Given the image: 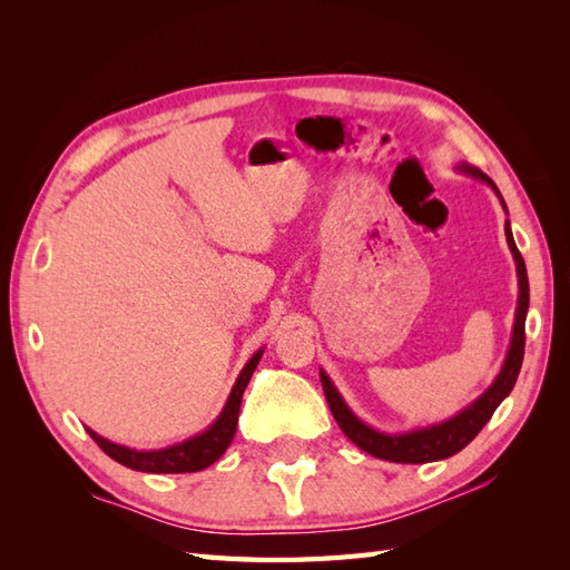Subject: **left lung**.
<instances>
[{
  "mask_svg": "<svg viewBox=\"0 0 570 570\" xmlns=\"http://www.w3.org/2000/svg\"><path fill=\"white\" fill-rule=\"evenodd\" d=\"M459 170L463 176H471L480 183L490 185L494 189V195L499 197V202H502V209L507 212L504 197H502V193H499L490 176H485L480 168H475L471 164H461ZM504 233H507V243H509V249H511L513 262H515V275H519V306H515L511 344H509V352L504 358V366L492 381V385L482 392L478 400H473L469 406L461 409L456 416L446 419L442 423H433L428 428H413V430H406V433H383V430H375L361 421L356 413L347 406V402L342 400V394L337 392L331 377H327V373L321 371V385L325 392L327 406H331L337 425L342 428V433L347 435L358 446V450H364L366 454H371L375 459H385V461H394V463H428V461H440L446 456H454L480 433L482 425L492 419L494 409L507 400L509 392L515 385V377H519V373H521V364H523L530 287H528L525 262H523L519 247H515V243H513L509 220L504 223Z\"/></svg>",
  "mask_w": 570,
  "mask_h": 570,
  "instance_id": "1",
  "label": "left lung"
}]
</instances>
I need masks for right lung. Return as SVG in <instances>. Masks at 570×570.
Here are the masks:
<instances>
[{"label":"right lung","mask_w":570,"mask_h":570,"mask_svg":"<svg viewBox=\"0 0 570 570\" xmlns=\"http://www.w3.org/2000/svg\"><path fill=\"white\" fill-rule=\"evenodd\" d=\"M264 356V350H258L245 368L239 371L237 381L228 394L226 404H223L218 419L202 430L199 435L189 438L185 442L164 446V450H130V446L116 444L107 438L97 435L95 430L88 428L90 438L101 446V452L109 454L114 461L128 465L132 471H142V473H197L204 471L206 465H212L214 461L220 459V454L228 450L235 430H237V416H239V404H243V394L245 387L249 383V377L254 373V368L258 366V358Z\"/></svg>","instance_id":"obj_1"}]
</instances>
